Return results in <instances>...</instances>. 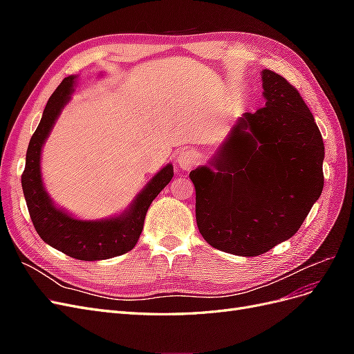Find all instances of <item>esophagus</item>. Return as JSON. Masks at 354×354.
Here are the masks:
<instances>
[{
  "instance_id": "obj_1",
  "label": "esophagus",
  "mask_w": 354,
  "mask_h": 354,
  "mask_svg": "<svg viewBox=\"0 0 354 354\" xmlns=\"http://www.w3.org/2000/svg\"><path fill=\"white\" fill-rule=\"evenodd\" d=\"M199 152L195 151V149H183V151H180L177 153V159L176 162L177 165L181 168V169H190L192 167H194L198 160H199Z\"/></svg>"
}]
</instances>
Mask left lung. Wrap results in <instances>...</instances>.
Returning <instances> with one entry per match:
<instances>
[{"label": "left lung", "instance_id": "left-lung-1", "mask_svg": "<svg viewBox=\"0 0 354 354\" xmlns=\"http://www.w3.org/2000/svg\"><path fill=\"white\" fill-rule=\"evenodd\" d=\"M264 108L232 127L208 165L190 171L198 229L211 246L255 257L297 233L324 189L325 146L303 97L261 71Z\"/></svg>", "mask_w": 354, "mask_h": 354}]
</instances>
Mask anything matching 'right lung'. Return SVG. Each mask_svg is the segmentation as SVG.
<instances>
[{"label": "right lung", "mask_w": 354, "mask_h": 354, "mask_svg": "<svg viewBox=\"0 0 354 354\" xmlns=\"http://www.w3.org/2000/svg\"><path fill=\"white\" fill-rule=\"evenodd\" d=\"M77 78V75L66 77L47 102L39 125L28 146L22 189L30 220L42 241L72 259L97 261L122 255L134 248L142 234L149 207L173 178L174 169L173 164L159 169L130 205L118 216L102 220H80L59 208L42 183L41 152L59 115L71 100Z\"/></svg>", "instance_id": "add662e5"}]
</instances>
